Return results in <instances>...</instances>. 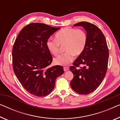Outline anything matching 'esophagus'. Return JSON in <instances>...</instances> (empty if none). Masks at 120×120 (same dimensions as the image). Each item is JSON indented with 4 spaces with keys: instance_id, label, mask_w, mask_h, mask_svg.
<instances>
[{
    "instance_id": "obj_1",
    "label": "esophagus",
    "mask_w": 120,
    "mask_h": 120,
    "mask_svg": "<svg viewBox=\"0 0 120 120\" xmlns=\"http://www.w3.org/2000/svg\"><path fill=\"white\" fill-rule=\"evenodd\" d=\"M64 71H67L69 70V67H64Z\"/></svg>"
}]
</instances>
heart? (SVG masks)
Instances as JSON below:
<instances>
[{"label": "heart", "instance_id": "1", "mask_svg": "<svg viewBox=\"0 0 120 120\" xmlns=\"http://www.w3.org/2000/svg\"><path fill=\"white\" fill-rule=\"evenodd\" d=\"M55 38L49 39L46 46L52 54L56 55L60 52L61 46L65 45V52L54 59L55 64L61 66L67 65L71 62L74 59V55H81L88 41V37L85 31L71 27L62 28L56 34Z\"/></svg>", "mask_w": 120, "mask_h": 120}]
</instances>
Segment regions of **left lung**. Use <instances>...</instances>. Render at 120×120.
I'll return each instance as SVG.
<instances>
[{
	"mask_svg": "<svg viewBox=\"0 0 120 120\" xmlns=\"http://www.w3.org/2000/svg\"><path fill=\"white\" fill-rule=\"evenodd\" d=\"M74 26L83 27L86 31L88 41L85 51L69 68L74 75L70 85L75 92L86 95L96 90L106 75L109 50L104 35L96 25L82 21ZM80 64L83 67L80 69Z\"/></svg>",
	"mask_w": 120,
	"mask_h": 120,
	"instance_id": "8db88e82",
	"label": "left lung"
}]
</instances>
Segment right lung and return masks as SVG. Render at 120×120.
<instances>
[{"label": "right lung", "mask_w": 120, "mask_h": 120, "mask_svg": "<svg viewBox=\"0 0 120 120\" xmlns=\"http://www.w3.org/2000/svg\"><path fill=\"white\" fill-rule=\"evenodd\" d=\"M60 28L42 23H32L19 33L12 50V64L22 87L33 95L43 97L55 87L56 79L64 73L61 66L48 68L52 56L46 42Z\"/></svg>", "instance_id": "add662e5"}]
</instances>
